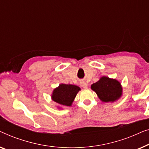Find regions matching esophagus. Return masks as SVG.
<instances>
[{
	"label": "esophagus",
	"mask_w": 149,
	"mask_h": 149,
	"mask_svg": "<svg viewBox=\"0 0 149 149\" xmlns=\"http://www.w3.org/2000/svg\"><path fill=\"white\" fill-rule=\"evenodd\" d=\"M80 85L81 87L84 88H88V84L85 82V81H81V82L80 83Z\"/></svg>",
	"instance_id": "34e87169"
}]
</instances>
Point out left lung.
Returning <instances> with one entry per match:
<instances>
[{
  "label": "left lung",
  "mask_w": 149,
  "mask_h": 149,
  "mask_svg": "<svg viewBox=\"0 0 149 149\" xmlns=\"http://www.w3.org/2000/svg\"><path fill=\"white\" fill-rule=\"evenodd\" d=\"M91 88L102 102H114L122 95V87L116 79L103 76L99 80L91 85Z\"/></svg>",
  "instance_id": "left-lung-1"
}]
</instances>
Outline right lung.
I'll list each match as a JSON object with an SVG mask.
<instances>
[{
    "label": "right lung",
    "mask_w": 149,
    "mask_h": 149,
    "mask_svg": "<svg viewBox=\"0 0 149 149\" xmlns=\"http://www.w3.org/2000/svg\"><path fill=\"white\" fill-rule=\"evenodd\" d=\"M80 88L72 84H61L54 89L52 99L58 104L63 106H71Z\"/></svg>",
    "instance_id": "add662e5"
}]
</instances>
